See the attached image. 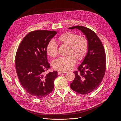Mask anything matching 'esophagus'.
I'll return each instance as SVG.
<instances>
[{
  "instance_id": "esophagus-1",
  "label": "esophagus",
  "mask_w": 121,
  "mask_h": 121,
  "mask_svg": "<svg viewBox=\"0 0 121 121\" xmlns=\"http://www.w3.org/2000/svg\"><path fill=\"white\" fill-rule=\"evenodd\" d=\"M64 73H64V72H61V71H58V75L63 74H64Z\"/></svg>"
}]
</instances>
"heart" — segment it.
I'll return each instance as SVG.
<instances>
[{
  "label": "heart",
  "mask_w": 121,
  "mask_h": 121,
  "mask_svg": "<svg viewBox=\"0 0 121 121\" xmlns=\"http://www.w3.org/2000/svg\"><path fill=\"white\" fill-rule=\"evenodd\" d=\"M57 41L61 46H67L68 56L59 57L53 61V66L55 69L64 72L68 71L75 65L76 59L79 61L85 58L88 48V41L85 36L68 31L58 36ZM46 51L49 56L56 57L57 44L53 41H49L47 44Z\"/></svg>",
  "instance_id": "1"
}]
</instances>
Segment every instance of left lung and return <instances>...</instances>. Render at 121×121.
Returning <instances> with one entry per match:
<instances>
[{
    "mask_svg": "<svg viewBox=\"0 0 121 121\" xmlns=\"http://www.w3.org/2000/svg\"><path fill=\"white\" fill-rule=\"evenodd\" d=\"M69 29L81 30L88 41L86 56L75 71V78L71 83V89L80 94L92 92L100 85L106 69V56L100 39L91 29L81 26L69 27Z\"/></svg>",
    "mask_w": 121,
    "mask_h": 121,
    "instance_id": "left-lung-1",
    "label": "left lung"
}]
</instances>
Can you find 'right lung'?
Returning <instances> with one entry per match:
<instances>
[{
    "mask_svg": "<svg viewBox=\"0 0 121 121\" xmlns=\"http://www.w3.org/2000/svg\"><path fill=\"white\" fill-rule=\"evenodd\" d=\"M56 31H32L24 38L18 47L15 58L17 74L21 85L31 95L42 98L52 92L56 71L44 73L50 66L46 48L56 34Z\"/></svg>",
    "mask_w": 121,
    "mask_h": 121,
    "instance_id": "obj_1",
    "label": "right lung"
}]
</instances>
